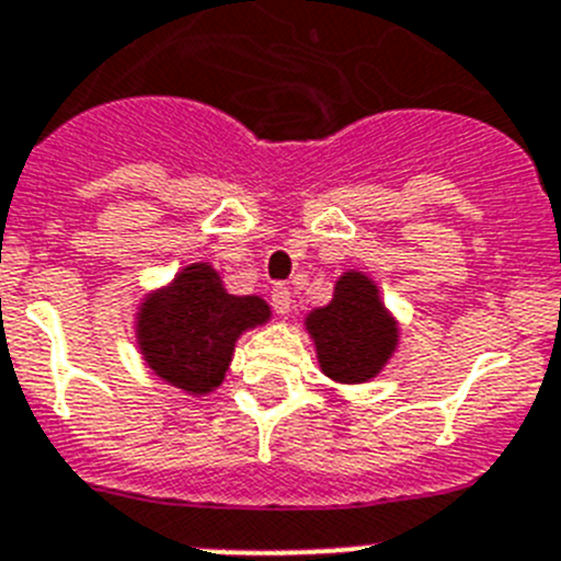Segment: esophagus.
I'll use <instances>...</instances> for the list:
<instances>
[{
	"label": "esophagus",
	"mask_w": 561,
	"mask_h": 561,
	"mask_svg": "<svg viewBox=\"0 0 561 561\" xmlns=\"http://www.w3.org/2000/svg\"><path fill=\"white\" fill-rule=\"evenodd\" d=\"M270 300L272 308H275L277 314H289V306H291V291L286 284H275L270 291Z\"/></svg>",
	"instance_id": "esophagus-1"
}]
</instances>
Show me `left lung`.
<instances>
[{
    "label": "left lung",
    "mask_w": 561,
    "mask_h": 561,
    "mask_svg": "<svg viewBox=\"0 0 561 561\" xmlns=\"http://www.w3.org/2000/svg\"><path fill=\"white\" fill-rule=\"evenodd\" d=\"M322 373L333 381L358 383L373 378L392 356L398 328L383 311L378 289L362 272L339 277L333 302L308 317Z\"/></svg>",
    "instance_id": "left-lung-1"
}]
</instances>
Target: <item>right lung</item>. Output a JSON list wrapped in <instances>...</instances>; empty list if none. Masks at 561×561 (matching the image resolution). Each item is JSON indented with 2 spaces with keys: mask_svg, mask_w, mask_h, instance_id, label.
Wrapping results in <instances>:
<instances>
[{
  "mask_svg": "<svg viewBox=\"0 0 561 561\" xmlns=\"http://www.w3.org/2000/svg\"><path fill=\"white\" fill-rule=\"evenodd\" d=\"M266 317L264 300L228 295L217 272L197 264L180 272L169 289L147 297L138 344L163 381L203 394L222 383L239 333Z\"/></svg>",
  "mask_w": 561,
  "mask_h": 561,
  "instance_id": "add662e5",
  "label": "right lung"
}]
</instances>
